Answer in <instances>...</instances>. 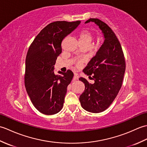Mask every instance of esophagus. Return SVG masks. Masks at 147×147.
Masks as SVG:
<instances>
[{
	"label": "esophagus",
	"mask_w": 147,
	"mask_h": 147,
	"mask_svg": "<svg viewBox=\"0 0 147 147\" xmlns=\"http://www.w3.org/2000/svg\"><path fill=\"white\" fill-rule=\"evenodd\" d=\"M78 79V75L77 73H74V77H73V81Z\"/></svg>",
	"instance_id": "obj_1"
}]
</instances>
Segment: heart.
I'll return each instance as SVG.
<instances>
[{
  "mask_svg": "<svg viewBox=\"0 0 147 147\" xmlns=\"http://www.w3.org/2000/svg\"><path fill=\"white\" fill-rule=\"evenodd\" d=\"M78 38L81 44H86L90 45L93 38V36L92 33L88 30L84 29L78 33ZM84 61L83 59H80L76 61V65L77 66H80L83 64Z\"/></svg>",
  "mask_w": 147,
  "mask_h": 147,
  "instance_id": "1",
  "label": "heart"
}]
</instances>
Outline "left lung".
Wrapping results in <instances>:
<instances>
[{
  "label": "left lung",
  "instance_id": "1",
  "mask_svg": "<svg viewBox=\"0 0 147 147\" xmlns=\"http://www.w3.org/2000/svg\"><path fill=\"white\" fill-rule=\"evenodd\" d=\"M90 21L97 24L104 36V42L87 64L83 72L94 80L89 83L84 78L79 80L85 84V88L80 96L82 107L92 113L106 110L116 97L121 88L126 69V62L120 42L113 31L104 22L96 18Z\"/></svg>",
  "mask_w": 147,
  "mask_h": 147
}]
</instances>
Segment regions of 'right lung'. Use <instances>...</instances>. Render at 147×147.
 <instances>
[{
  "mask_svg": "<svg viewBox=\"0 0 147 147\" xmlns=\"http://www.w3.org/2000/svg\"><path fill=\"white\" fill-rule=\"evenodd\" d=\"M81 23L55 21L42 29L30 45L26 57L24 85L31 101L45 115L57 114L63 107L67 87L73 73L54 74L56 59L62 52V40Z\"/></svg>",
  "mask_w": 147,
  "mask_h": 147,
  "instance_id": "obj_1",
  "label": "right lung"
}]
</instances>
